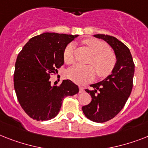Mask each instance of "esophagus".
<instances>
[{"label":"esophagus","mask_w":148,"mask_h":148,"mask_svg":"<svg viewBox=\"0 0 148 148\" xmlns=\"http://www.w3.org/2000/svg\"><path fill=\"white\" fill-rule=\"evenodd\" d=\"M84 91H85L84 88H82V86H79V92H80V93H82V92H84Z\"/></svg>","instance_id":"obj_1"}]
</instances>
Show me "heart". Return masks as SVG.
<instances>
[{
    "instance_id": "heart-1",
    "label": "heart",
    "mask_w": 148,
    "mask_h": 148,
    "mask_svg": "<svg viewBox=\"0 0 148 148\" xmlns=\"http://www.w3.org/2000/svg\"><path fill=\"white\" fill-rule=\"evenodd\" d=\"M84 44L88 47L93 53L89 63L91 65L75 64L67 71L68 79L78 84H85L92 81L96 75L105 78L110 75L116 63V57L113 51L108 49V45L97 39L88 38L84 41ZM73 44H69L63 53V59L67 64L75 62Z\"/></svg>"
}]
</instances>
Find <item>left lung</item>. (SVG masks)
Segmentation results:
<instances>
[{
    "instance_id": "1",
    "label": "left lung",
    "mask_w": 148,
    "mask_h": 148,
    "mask_svg": "<svg viewBox=\"0 0 148 148\" xmlns=\"http://www.w3.org/2000/svg\"><path fill=\"white\" fill-rule=\"evenodd\" d=\"M94 36L109 44L114 51L116 63L111 75L91 85L93 90L85 89L92 100L82 109L90 120L104 123L115 117L125 106L132 90L135 64L129 48L115 37L100 34Z\"/></svg>"
}]
</instances>
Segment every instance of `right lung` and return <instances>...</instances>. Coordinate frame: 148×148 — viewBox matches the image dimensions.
Listing matches in <instances>:
<instances>
[{
	"label": "right lung",
	"instance_id": "obj_1",
	"mask_svg": "<svg viewBox=\"0 0 148 148\" xmlns=\"http://www.w3.org/2000/svg\"><path fill=\"white\" fill-rule=\"evenodd\" d=\"M78 35L45 32L29 39L17 56L13 75L19 104L28 116L37 121L53 119L64 97L79 92L75 83L66 79L51 85V75L64 63L67 45Z\"/></svg>",
	"mask_w": 148,
	"mask_h": 148
}]
</instances>
